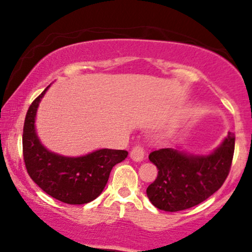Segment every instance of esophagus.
Listing matches in <instances>:
<instances>
[{
    "instance_id": "esophagus-1",
    "label": "esophagus",
    "mask_w": 252,
    "mask_h": 252,
    "mask_svg": "<svg viewBox=\"0 0 252 252\" xmlns=\"http://www.w3.org/2000/svg\"><path fill=\"white\" fill-rule=\"evenodd\" d=\"M144 155H146V150H144L141 144H136L134 148L131 149V152H130V158L134 161H137V162L143 160Z\"/></svg>"
}]
</instances>
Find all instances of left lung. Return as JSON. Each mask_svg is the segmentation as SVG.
I'll use <instances>...</instances> for the list:
<instances>
[{
  "label": "left lung",
  "mask_w": 252,
  "mask_h": 252,
  "mask_svg": "<svg viewBox=\"0 0 252 252\" xmlns=\"http://www.w3.org/2000/svg\"><path fill=\"white\" fill-rule=\"evenodd\" d=\"M235 153V134L228 132L211 155H187L163 148L149 154L158 167V178L147 189L149 200L158 210L178 212L196 206L222 186Z\"/></svg>",
  "instance_id": "obj_1"
}]
</instances>
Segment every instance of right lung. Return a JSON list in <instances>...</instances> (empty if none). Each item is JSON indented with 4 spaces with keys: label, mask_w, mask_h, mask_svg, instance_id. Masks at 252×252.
I'll use <instances>...</instances> for the list:
<instances>
[{
    "label": "right lung",
    "mask_w": 252,
    "mask_h": 252,
    "mask_svg": "<svg viewBox=\"0 0 252 252\" xmlns=\"http://www.w3.org/2000/svg\"><path fill=\"white\" fill-rule=\"evenodd\" d=\"M48 86L28 109L22 135V153L28 175L43 192L57 200L83 205L103 192L115 164L128 156L126 150L99 149L80 158H66L48 152L35 134L36 109Z\"/></svg>",
    "instance_id": "obj_1"
}]
</instances>
